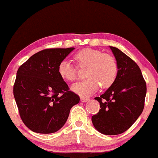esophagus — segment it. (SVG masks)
I'll return each mask as SVG.
<instances>
[{
  "instance_id": "1",
  "label": "esophagus",
  "mask_w": 158,
  "mask_h": 158,
  "mask_svg": "<svg viewBox=\"0 0 158 158\" xmlns=\"http://www.w3.org/2000/svg\"><path fill=\"white\" fill-rule=\"evenodd\" d=\"M89 100V98H87V97H81V101L82 102H87Z\"/></svg>"
}]
</instances>
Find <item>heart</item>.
<instances>
[{
    "label": "heart",
    "instance_id": "b5f03b06",
    "mask_svg": "<svg viewBox=\"0 0 158 158\" xmlns=\"http://www.w3.org/2000/svg\"><path fill=\"white\" fill-rule=\"evenodd\" d=\"M79 68H87V79L72 85L73 91L81 96H88L98 90L99 85L108 88L113 85L118 75L117 62L113 56L103 53L98 49L86 48L74 55ZM58 73L64 81H75L78 76V68L67 60H62L58 65Z\"/></svg>",
    "mask_w": 158,
    "mask_h": 158
}]
</instances>
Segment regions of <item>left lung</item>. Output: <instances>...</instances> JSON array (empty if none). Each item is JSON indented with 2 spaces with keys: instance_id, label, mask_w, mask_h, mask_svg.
<instances>
[{
  "instance_id": "obj_1",
  "label": "left lung",
  "mask_w": 158,
  "mask_h": 158,
  "mask_svg": "<svg viewBox=\"0 0 158 158\" xmlns=\"http://www.w3.org/2000/svg\"><path fill=\"white\" fill-rule=\"evenodd\" d=\"M110 48L117 62L118 75L104 94L95 98L101 109L91 120L99 132L116 135L130 128L142 114L147 85L137 64L116 47Z\"/></svg>"
}]
</instances>
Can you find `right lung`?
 <instances>
[{"mask_svg":"<svg viewBox=\"0 0 158 158\" xmlns=\"http://www.w3.org/2000/svg\"><path fill=\"white\" fill-rule=\"evenodd\" d=\"M75 48L46 49L19 67L14 96L26 126L36 133L50 134L61 129L70 109L80 97L60 76L58 65Z\"/></svg>","mask_w":158,"mask_h":158,"instance_id":"right-lung-1","label":"right lung"}]
</instances>
